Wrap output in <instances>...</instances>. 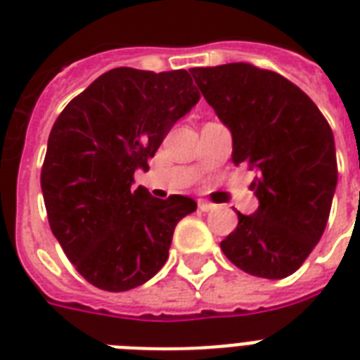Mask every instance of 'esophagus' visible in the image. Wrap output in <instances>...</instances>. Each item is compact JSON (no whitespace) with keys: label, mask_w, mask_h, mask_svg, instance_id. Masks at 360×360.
<instances>
[{"label":"esophagus","mask_w":360,"mask_h":360,"mask_svg":"<svg viewBox=\"0 0 360 360\" xmlns=\"http://www.w3.org/2000/svg\"><path fill=\"white\" fill-rule=\"evenodd\" d=\"M198 207L202 209L203 213H207V211H213L217 205H214V203H211V202H207V200H198Z\"/></svg>","instance_id":"34e87169"}]
</instances>
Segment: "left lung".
Wrapping results in <instances>:
<instances>
[{
    "label": "left lung",
    "instance_id": "1",
    "mask_svg": "<svg viewBox=\"0 0 360 360\" xmlns=\"http://www.w3.org/2000/svg\"><path fill=\"white\" fill-rule=\"evenodd\" d=\"M203 97L231 132V160L257 177V209L220 243L236 267L285 278L323 236L336 191L335 136L307 93L248 63L191 69Z\"/></svg>",
    "mask_w": 360,
    "mask_h": 360
}]
</instances>
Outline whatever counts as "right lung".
<instances>
[{"instance_id": "1", "label": "right lung", "mask_w": 360, "mask_h": 360, "mask_svg": "<svg viewBox=\"0 0 360 360\" xmlns=\"http://www.w3.org/2000/svg\"><path fill=\"white\" fill-rule=\"evenodd\" d=\"M198 101L186 70L120 67L98 76L53 123L41 174L48 222L89 284L132 290L168 259L175 226L198 205L134 188V172L149 169L147 160Z\"/></svg>"}]
</instances>
